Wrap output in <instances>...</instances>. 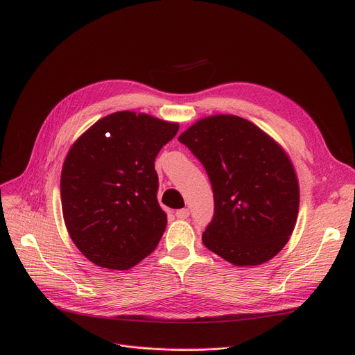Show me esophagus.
<instances>
[{"label": "esophagus", "mask_w": 355, "mask_h": 355, "mask_svg": "<svg viewBox=\"0 0 355 355\" xmlns=\"http://www.w3.org/2000/svg\"><path fill=\"white\" fill-rule=\"evenodd\" d=\"M175 216H177V218L185 220V218H187V217L190 216V211H189V209H181V210H177Z\"/></svg>", "instance_id": "34e87169"}]
</instances>
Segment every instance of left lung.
<instances>
[{
  "label": "left lung",
  "instance_id": "obj_1",
  "mask_svg": "<svg viewBox=\"0 0 355 355\" xmlns=\"http://www.w3.org/2000/svg\"><path fill=\"white\" fill-rule=\"evenodd\" d=\"M178 141L211 182L214 214L204 246L236 266L260 265L281 252L300 209V187L284 149L234 115L201 119Z\"/></svg>",
  "mask_w": 355,
  "mask_h": 355
}]
</instances>
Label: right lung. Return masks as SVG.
Wrapping results in <instances>:
<instances>
[{
    "mask_svg": "<svg viewBox=\"0 0 355 355\" xmlns=\"http://www.w3.org/2000/svg\"><path fill=\"white\" fill-rule=\"evenodd\" d=\"M178 125L135 112L98 121L74 142L60 180L67 232L98 266L125 270L151 253L166 226L155 158Z\"/></svg>",
    "mask_w": 355,
    "mask_h": 355,
    "instance_id": "add662e5",
    "label": "right lung"
}]
</instances>
